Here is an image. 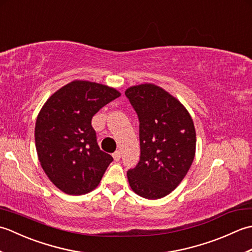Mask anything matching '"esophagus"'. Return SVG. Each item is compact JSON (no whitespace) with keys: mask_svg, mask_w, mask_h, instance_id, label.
Instances as JSON below:
<instances>
[{"mask_svg":"<svg viewBox=\"0 0 252 252\" xmlns=\"http://www.w3.org/2000/svg\"><path fill=\"white\" fill-rule=\"evenodd\" d=\"M112 157H114V159L116 160V161H119L120 158H121V153L119 151L115 152L114 154H112Z\"/></svg>","mask_w":252,"mask_h":252,"instance_id":"34e87169","label":"esophagus"}]
</instances>
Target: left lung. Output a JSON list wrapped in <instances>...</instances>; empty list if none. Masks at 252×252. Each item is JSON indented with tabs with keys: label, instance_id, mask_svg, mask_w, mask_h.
Instances as JSON below:
<instances>
[{
	"label": "left lung",
	"instance_id": "8db88e82",
	"mask_svg": "<svg viewBox=\"0 0 252 252\" xmlns=\"http://www.w3.org/2000/svg\"><path fill=\"white\" fill-rule=\"evenodd\" d=\"M126 96L140 121V161L127 171L132 190L147 199L169 195L189 172L196 151V131L189 111L167 91L145 83Z\"/></svg>",
	"mask_w": 252,
	"mask_h": 252
}]
</instances>
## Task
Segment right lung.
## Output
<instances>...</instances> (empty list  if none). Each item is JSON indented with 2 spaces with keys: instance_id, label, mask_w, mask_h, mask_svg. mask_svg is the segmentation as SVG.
Segmentation results:
<instances>
[{
  "instance_id": "1",
  "label": "right lung",
  "mask_w": 252,
  "mask_h": 252,
  "mask_svg": "<svg viewBox=\"0 0 252 252\" xmlns=\"http://www.w3.org/2000/svg\"><path fill=\"white\" fill-rule=\"evenodd\" d=\"M120 95L107 85L76 80L56 91L37 115L34 138L41 167L66 194L96 189L114 160L100 151L92 118Z\"/></svg>"
}]
</instances>
